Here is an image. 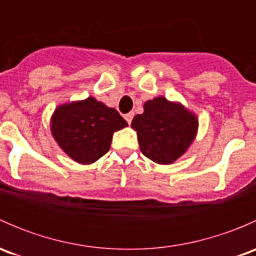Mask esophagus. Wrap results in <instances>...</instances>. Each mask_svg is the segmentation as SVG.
Returning <instances> with one entry per match:
<instances>
[{
	"instance_id": "obj_1",
	"label": "esophagus",
	"mask_w": 256,
	"mask_h": 256,
	"mask_svg": "<svg viewBox=\"0 0 256 256\" xmlns=\"http://www.w3.org/2000/svg\"><path fill=\"white\" fill-rule=\"evenodd\" d=\"M124 118H125V120L128 121V124H131V121H132V118H134V112H128V114H126V115L124 116Z\"/></svg>"
}]
</instances>
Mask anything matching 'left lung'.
Here are the masks:
<instances>
[{
  "label": "left lung",
  "mask_w": 256,
  "mask_h": 256,
  "mask_svg": "<svg viewBox=\"0 0 256 256\" xmlns=\"http://www.w3.org/2000/svg\"><path fill=\"white\" fill-rule=\"evenodd\" d=\"M141 152L160 164H174L188 150L198 130L197 116L180 102L158 96L147 100L144 112L134 118Z\"/></svg>",
  "instance_id": "obj_1"
}]
</instances>
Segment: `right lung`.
I'll return each mask as SVG.
<instances>
[{
	"label": "right lung",
	"instance_id": "obj_1",
	"mask_svg": "<svg viewBox=\"0 0 256 256\" xmlns=\"http://www.w3.org/2000/svg\"><path fill=\"white\" fill-rule=\"evenodd\" d=\"M128 122L112 108L95 98L59 105L50 118V131L64 152L82 164H94L110 148L112 134Z\"/></svg>",
	"mask_w": 256,
	"mask_h": 256
}]
</instances>
